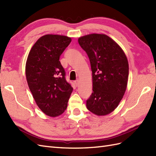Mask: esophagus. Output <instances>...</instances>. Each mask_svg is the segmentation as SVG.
Here are the masks:
<instances>
[{"label":"esophagus","mask_w":156,"mask_h":156,"mask_svg":"<svg viewBox=\"0 0 156 156\" xmlns=\"http://www.w3.org/2000/svg\"><path fill=\"white\" fill-rule=\"evenodd\" d=\"M75 84L76 86H78L79 85V80H76L75 81Z\"/></svg>","instance_id":"34e87169"}]
</instances>
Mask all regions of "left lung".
<instances>
[{
	"mask_svg": "<svg viewBox=\"0 0 156 156\" xmlns=\"http://www.w3.org/2000/svg\"><path fill=\"white\" fill-rule=\"evenodd\" d=\"M88 55L92 72V90L86 100L88 110L97 115L113 112L124 95L129 66L125 53L106 34H91L78 38Z\"/></svg>",
	"mask_w": 156,
	"mask_h": 156,
	"instance_id": "8db88e82",
	"label": "left lung"
}]
</instances>
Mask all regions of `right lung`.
I'll return each instance as SVG.
<instances>
[{
	"label": "right lung",
	"instance_id": "1",
	"mask_svg": "<svg viewBox=\"0 0 156 156\" xmlns=\"http://www.w3.org/2000/svg\"><path fill=\"white\" fill-rule=\"evenodd\" d=\"M71 38L46 34L32 46L26 63V77L34 99L44 113L56 117L66 110L73 88L66 80L60 56Z\"/></svg>",
	"mask_w": 156,
	"mask_h": 156
}]
</instances>
